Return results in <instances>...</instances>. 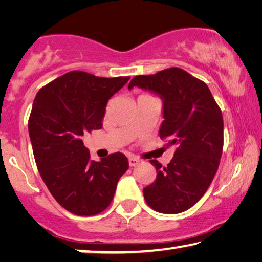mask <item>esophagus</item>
Instances as JSON below:
<instances>
[{
  "mask_svg": "<svg viewBox=\"0 0 262 262\" xmlns=\"http://www.w3.org/2000/svg\"><path fill=\"white\" fill-rule=\"evenodd\" d=\"M140 163V159L136 158V157H129L128 158V164H129V166H136L137 164Z\"/></svg>",
  "mask_w": 262,
  "mask_h": 262,
  "instance_id": "esophagus-1",
  "label": "esophagus"
}]
</instances>
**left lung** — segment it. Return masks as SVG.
<instances>
[{
	"mask_svg": "<svg viewBox=\"0 0 262 262\" xmlns=\"http://www.w3.org/2000/svg\"><path fill=\"white\" fill-rule=\"evenodd\" d=\"M134 86L157 94L163 100L159 136L174 145L166 166L156 159L157 177L143 188L149 207L163 214H179L193 207L206 193L220 165L223 150V117L209 88L180 68L132 79Z\"/></svg>",
	"mask_w": 262,
	"mask_h": 262,
	"instance_id": "left-lung-1",
	"label": "left lung"
}]
</instances>
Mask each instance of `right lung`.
<instances>
[{
	"instance_id": "1",
	"label": "right lung",
	"mask_w": 262,
	"mask_h": 262,
	"mask_svg": "<svg viewBox=\"0 0 262 262\" xmlns=\"http://www.w3.org/2000/svg\"><path fill=\"white\" fill-rule=\"evenodd\" d=\"M130 77H97L69 72L41 88L29 119V134L39 173L53 198L78 216L105 210L129 167L121 152L90 159L82 136L103 127L108 99Z\"/></svg>"
}]
</instances>
